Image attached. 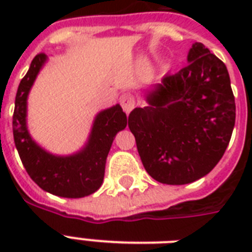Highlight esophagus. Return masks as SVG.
<instances>
[{"instance_id":"34e87169","label":"esophagus","mask_w":252,"mask_h":252,"mask_svg":"<svg viewBox=\"0 0 252 252\" xmlns=\"http://www.w3.org/2000/svg\"><path fill=\"white\" fill-rule=\"evenodd\" d=\"M120 104H122L123 110L126 111V114H129L130 111L134 108V104H136L133 95L128 94V93L123 94L122 96H120Z\"/></svg>"}]
</instances>
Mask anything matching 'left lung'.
<instances>
[{
  "label": "left lung",
  "mask_w": 252,
  "mask_h": 252,
  "mask_svg": "<svg viewBox=\"0 0 252 252\" xmlns=\"http://www.w3.org/2000/svg\"><path fill=\"white\" fill-rule=\"evenodd\" d=\"M188 65L165 76L145 95L148 106L129 114L145 170L159 183H192L213 170L235 124V102L226 65L201 43Z\"/></svg>",
  "instance_id": "obj_1"
}]
</instances>
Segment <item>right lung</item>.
<instances>
[{
	"label": "right lung",
	"instance_id": "obj_1",
	"mask_svg": "<svg viewBox=\"0 0 252 252\" xmlns=\"http://www.w3.org/2000/svg\"><path fill=\"white\" fill-rule=\"evenodd\" d=\"M47 60L44 53L36 55L18 86L13 115L15 148L27 174L41 189L69 199L85 197L102 186L107 156L115 136L126 126V115L120 104L100 111L95 116L87 142L77 153L56 156L43 149L27 128V98Z\"/></svg>",
	"mask_w": 252,
	"mask_h": 252
}]
</instances>
